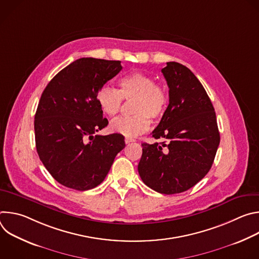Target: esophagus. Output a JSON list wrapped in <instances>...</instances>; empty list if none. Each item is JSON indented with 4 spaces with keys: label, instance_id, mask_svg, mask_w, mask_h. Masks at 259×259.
Wrapping results in <instances>:
<instances>
[{
    "label": "esophagus",
    "instance_id": "obj_1",
    "mask_svg": "<svg viewBox=\"0 0 259 259\" xmlns=\"http://www.w3.org/2000/svg\"><path fill=\"white\" fill-rule=\"evenodd\" d=\"M133 141H135L133 138H129V137H126V138H125V143H126V144H128V143H130V142H133Z\"/></svg>",
    "mask_w": 259,
    "mask_h": 259
}]
</instances>
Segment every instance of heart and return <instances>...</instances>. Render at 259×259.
I'll list each match as a JSON object with an SVG mask.
<instances>
[{
    "label": "heart",
    "instance_id": "obj_1",
    "mask_svg": "<svg viewBox=\"0 0 259 259\" xmlns=\"http://www.w3.org/2000/svg\"><path fill=\"white\" fill-rule=\"evenodd\" d=\"M97 103L101 112L114 117L121 109L123 99L132 100L133 116L114 120L109 129L126 137H135L144 133L150 127V119H160L168 104L165 88L155 83V79L142 71H133L119 81V90L103 86L99 89Z\"/></svg>",
    "mask_w": 259,
    "mask_h": 259
}]
</instances>
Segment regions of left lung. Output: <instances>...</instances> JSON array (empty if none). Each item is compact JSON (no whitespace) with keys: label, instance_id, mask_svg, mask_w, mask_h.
<instances>
[{"label":"left lung","instance_id":"8db88e82","mask_svg":"<svg viewBox=\"0 0 259 259\" xmlns=\"http://www.w3.org/2000/svg\"><path fill=\"white\" fill-rule=\"evenodd\" d=\"M162 73L169 104L152 134L167 143L141 144L138 173L152 190L174 195L190 190L209 172L220 136L212 102L194 73L174 61Z\"/></svg>","mask_w":259,"mask_h":259}]
</instances>
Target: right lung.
<instances>
[{"label":"right lung","instance_id":"add662e5","mask_svg":"<svg viewBox=\"0 0 259 259\" xmlns=\"http://www.w3.org/2000/svg\"><path fill=\"white\" fill-rule=\"evenodd\" d=\"M121 69L119 60L80 58L61 69L42 93L34 116L36 152L66 188L97 187L125 147L121 134H96L108 124L97 93Z\"/></svg>","mask_w":259,"mask_h":259}]
</instances>
